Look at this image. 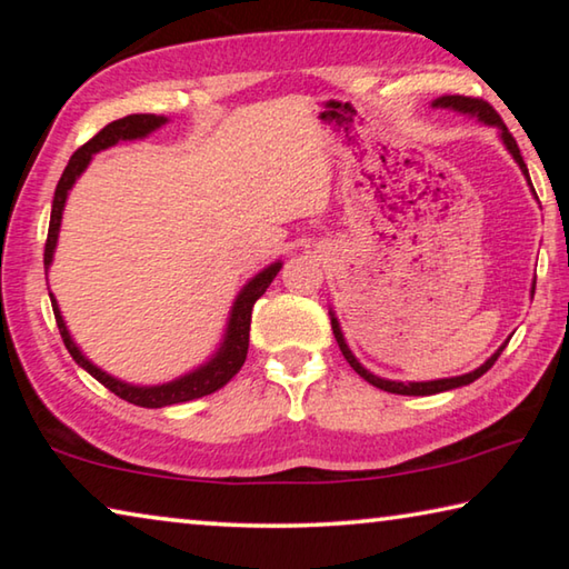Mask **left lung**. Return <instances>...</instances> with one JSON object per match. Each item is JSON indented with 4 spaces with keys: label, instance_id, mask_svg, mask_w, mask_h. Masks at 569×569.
Masks as SVG:
<instances>
[{
    "label": "left lung",
    "instance_id": "obj_1",
    "mask_svg": "<svg viewBox=\"0 0 569 569\" xmlns=\"http://www.w3.org/2000/svg\"><path fill=\"white\" fill-rule=\"evenodd\" d=\"M435 108H451V110H459V112H469V114H477V118L481 120V122H487V124H497L499 130H502V140H505V146H507V150L512 152L515 156V160L519 162V168L525 170V176H527V166H525V160H522V156H519V148H517V140L512 138V132L507 130V124L502 122V118H499L497 114V110L492 108V104L489 102H485V100H479V98H465V94H445V98H439V100H435ZM527 180H529V176H527ZM331 329H333V336H336V341H339V349H341V353H343V359L351 363V369L359 373L361 379H366L369 383H373V387L377 389H383V391H389V393H403V397H429V393H439V391H449V389H457V387H467V383H471V381H477L481 373H487L489 369H492L495 366V361L499 359V353L505 351V346L502 349H499L492 359H487L485 363L479 366L477 371H471V373H465V377H455V379H439V381H417V383H401V381H387V379H379V377H373L371 371H366L363 366L356 361V356L349 351V346H346V341H343V333H341V329H339V321L336 319H331Z\"/></svg>",
    "mask_w": 569,
    "mask_h": 569
}]
</instances>
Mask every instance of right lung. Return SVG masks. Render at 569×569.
<instances>
[{"label":"right lung","mask_w":569,"mask_h":569,"mask_svg":"<svg viewBox=\"0 0 569 569\" xmlns=\"http://www.w3.org/2000/svg\"><path fill=\"white\" fill-rule=\"evenodd\" d=\"M162 122H166V118H160V114H128V118H120L110 124H104V128L94 134V138H90L82 148L74 150V156L70 158V162H67V168H64L62 178H60V182H57V190H54L50 230H47V243H44V268L52 263V253H54L57 233H60V220H62L67 192H70V188L74 186V180L80 178V172L88 168V162L94 152L110 148L120 140L146 138L148 132L160 128ZM278 271H281V263L268 266L266 271L258 273L253 281H250L243 291H240V296L233 303V313H230L226 341H223V346H220V351L216 353V359H210L206 366H200L198 371L188 373V377L170 381V383H162V387H130V383L112 379L110 373H104L98 369V366L90 363L82 356V351L77 349L74 341L70 339V331H67V326L60 316V308H57V301L52 293H50V298H52L57 329H60L62 341L72 359L80 363L82 369L90 373V377L98 379L104 389H110L114 397L130 401V403H134V407L160 409V407H170V403H182V401L208 397V393L223 389L226 383L236 377V373L240 371V366L246 363V356H248L250 313H253V303L266 293V288L271 286Z\"/></svg>","instance_id":"1"}]
</instances>
